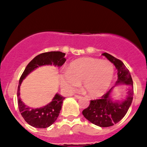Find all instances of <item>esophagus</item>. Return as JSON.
Listing matches in <instances>:
<instances>
[{"label":"esophagus","instance_id":"obj_1","mask_svg":"<svg viewBox=\"0 0 147 147\" xmlns=\"http://www.w3.org/2000/svg\"><path fill=\"white\" fill-rule=\"evenodd\" d=\"M75 97L76 99H81V98H82V97H81V96L77 95H75Z\"/></svg>","mask_w":147,"mask_h":147}]
</instances>
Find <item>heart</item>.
Here are the masks:
<instances>
[{"label":"heart","instance_id":"b5f03b06","mask_svg":"<svg viewBox=\"0 0 147 147\" xmlns=\"http://www.w3.org/2000/svg\"><path fill=\"white\" fill-rule=\"evenodd\" d=\"M113 64L108 60L82 57L69 64L66 72L59 75L61 86L68 92L77 90L83 82V88L91 97L104 95L114 78Z\"/></svg>","mask_w":147,"mask_h":147}]
</instances>
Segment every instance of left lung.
Returning <instances> with one entry per match:
<instances>
[{"instance_id": "8db88e82", "label": "left lung", "mask_w": 147, "mask_h": 147, "mask_svg": "<svg viewBox=\"0 0 147 147\" xmlns=\"http://www.w3.org/2000/svg\"><path fill=\"white\" fill-rule=\"evenodd\" d=\"M106 57L117 70V80L115 85L99 99L90 100V105L82 111L84 117L89 122L100 127H109L119 122L129 110L133 101V84L129 70L124 63L109 54L104 52ZM120 84L127 86V95L123 100H114L112 97L113 88Z\"/></svg>"}]
</instances>
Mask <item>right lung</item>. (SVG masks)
I'll list each match as a JSON object with an SVG mask.
<instances>
[{
    "mask_svg": "<svg viewBox=\"0 0 147 147\" xmlns=\"http://www.w3.org/2000/svg\"><path fill=\"white\" fill-rule=\"evenodd\" d=\"M65 54L59 51L44 52L35 57L25 68L22 74L17 90L18 105L19 111L25 122L30 126L38 129H45L51 126L57 120L65 97L57 93L52 102L43 107L33 109L25 105L20 97V88L22 82L30 72L43 65H55L61 67L66 61Z\"/></svg>",
    "mask_w": 147,
    "mask_h": 147,
    "instance_id": "add662e5",
    "label": "right lung"
}]
</instances>
